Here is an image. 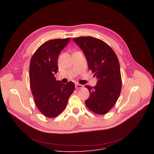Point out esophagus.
Segmentation results:
<instances>
[{
    "label": "esophagus",
    "instance_id": "esophagus-1",
    "mask_svg": "<svg viewBox=\"0 0 154 154\" xmlns=\"http://www.w3.org/2000/svg\"><path fill=\"white\" fill-rule=\"evenodd\" d=\"M75 88L76 89H80L82 88H83V85L80 84H75Z\"/></svg>",
    "mask_w": 154,
    "mask_h": 154
}]
</instances>
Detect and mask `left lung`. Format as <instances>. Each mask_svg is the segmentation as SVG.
<instances>
[{
    "instance_id": "1",
    "label": "left lung",
    "mask_w": 154,
    "mask_h": 154,
    "mask_svg": "<svg viewBox=\"0 0 154 154\" xmlns=\"http://www.w3.org/2000/svg\"><path fill=\"white\" fill-rule=\"evenodd\" d=\"M73 40L83 52L89 69L98 80L96 86H85L90 91L85 105L93 112L105 115L115 105L121 91L118 58L111 47L99 39L80 36Z\"/></svg>"
}]
</instances>
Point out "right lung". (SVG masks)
<instances>
[{
	"mask_svg": "<svg viewBox=\"0 0 154 154\" xmlns=\"http://www.w3.org/2000/svg\"><path fill=\"white\" fill-rule=\"evenodd\" d=\"M70 38L49 40L35 51L30 60V85L36 106L45 116L55 118L67 105L75 89L72 82L63 84L57 80L58 57Z\"/></svg>",
	"mask_w": 154,
	"mask_h": 154,
	"instance_id": "1",
	"label": "right lung"
}]
</instances>
